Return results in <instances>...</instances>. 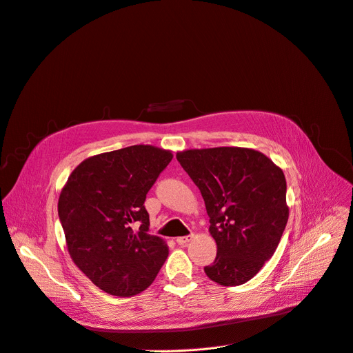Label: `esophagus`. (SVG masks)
I'll return each mask as SVG.
<instances>
[{"label":"esophagus","instance_id":"1","mask_svg":"<svg viewBox=\"0 0 353 353\" xmlns=\"http://www.w3.org/2000/svg\"><path fill=\"white\" fill-rule=\"evenodd\" d=\"M193 238V235H188V236H179L177 239H176V242L179 243V245H186L190 239Z\"/></svg>","mask_w":353,"mask_h":353}]
</instances>
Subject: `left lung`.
Instances as JSON below:
<instances>
[{
    "instance_id": "1",
    "label": "left lung",
    "mask_w": 353,
    "mask_h": 353,
    "mask_svg": "<svg viewBox=\"0 0 353 353\" xmlns=\"http://www.w3.org/2000/svg\"><path fill=\"white\" fill-rule=\"evenodd\" d=\"M202 193L216 258L208 277L225 287L250 281L274 255L288 221L287 183L263 152L218 147L177 152Z\"/></svg>"
}]
</instances>
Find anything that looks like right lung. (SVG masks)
Listing matches in <instances>:
<instances>
[{
	"label": "right lung",
	"instance_id": "right-lung-1",
	"mask_svg": "<svg viewBox=\"0 0 353 353\" xmlns=\"http://www.w3.org/2000/svg\"><path fill=\"white\" fill-rule=\"evenodd\" d=\"M172 159L170 151L152 145L103 152L76 167L60 193L57 212L69 254L105 293H141L167 259L165 242L148 234L144 202Z\"/></svg>",
	"mask_w": 353,
	"mask_h": 353
}]
</instances>
